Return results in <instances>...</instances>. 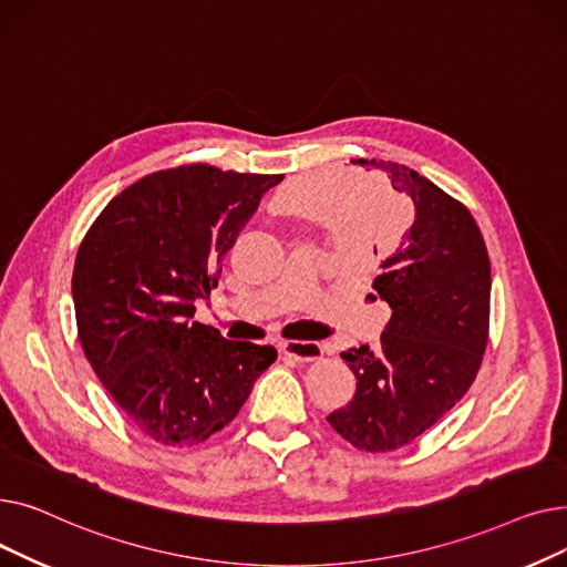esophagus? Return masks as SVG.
I'll return each instance as SVG.
<instances>
[{
    "label": "esophagus",
    "mask_w": 567,
    "mask_h": 567,
    "mask_svg": "<svg viewBox=\"0 0 567 567\" xmlns=\"http://www.w3.org/2000/svg\"><path fill=\"white\" fill-rule=\"evenodd\" d=\"M280 349L285 355H289V359L299 361V363H310V361H317L323 355V349L319 342H301V340H287V342H280Z\"/></svg>",
    "instance_id": "34e87169"
}]
</instances>
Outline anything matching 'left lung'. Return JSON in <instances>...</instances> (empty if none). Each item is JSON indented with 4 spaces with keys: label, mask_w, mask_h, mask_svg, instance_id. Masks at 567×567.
Wrapping results in <instances>:
<instances>
[{
    "label": "left lung",
    "mask_w": 567,
    "mask_h": 567,
    "mask_svg": "<svg viewBox=\"0 0 567 567\" xmlns=\"http://www.w3.org/2000/svg\"><path fill=\"white\" fill-rule=\"evenodd\" d=\"M359 165L372 172L353 190L359 208L363 204V236L381 257L372 287L393 315L377 349L342 351L355 393L326 421L355 449L389 453L441 421L478 374L492 271L483 234L464 204L404 165ZM383 189L414 202V220L402 235L369 220L364 206Z\"/></svg>",
    "instance_id": "obj_1"
}]
</instances>
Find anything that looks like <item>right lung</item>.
Wrapping results in <instances>:
<instances>
[{"label":"right lung","instance_id":"add662e5","mask_svg":"<svg viewBox=\"0 0 567 567\" xmlns=\"http://www.w3.org/2000/svg\"><path fill=\"white\" fill-rule=\"evenodd\" d=\"M282 174L212 165L156 172L118 193L82 238L73 268L86 361L126 413L165 445H195L234 421L274 347L225 340L193 321L223 257Z\"/></svg>","mask_w":567,"mask_h":567}]
</instances>
